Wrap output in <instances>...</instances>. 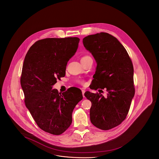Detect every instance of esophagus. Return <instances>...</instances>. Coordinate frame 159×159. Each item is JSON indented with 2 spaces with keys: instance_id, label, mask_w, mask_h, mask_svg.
Returning <instances> with one entry per match:
<instances>
[{
  "instance_id": "34e87169",
  "label": "esophagus",
  "mask_w": 159,
  "mask_h": 159,
  "mask_svg": "<svg viewBox=\"0 0 159 159\" xmlns=\"http://www.w3.org/2000/svg\"><path fill=\"white\" fill-rule=\"evenodd\" d=\"M81 91H82V94H83V97L84 98V93H85V90H83V89Z\"/></svg>"
}]
</instances>
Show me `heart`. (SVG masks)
<instances>
[{"instance_id": "b5f03b06", "label": "heart", "mask_w": 159, "mask_h": 159, "mask_svg": "<svg viewBox=\"0 0 159 159\" xmlns=\"http://www.w3.org/2000/svg\"><path fill=\"white\" fill-rule=\"evenodd\" d=\"M86 57H89V56H85V57H83L82 59H84V58H86ZM80 83L81 84H83V81H79Z\"/></svg>"}]
</instances>
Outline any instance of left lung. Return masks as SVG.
I'll return each instance as SVG.
<instances>
[{"label":"left lung","mask_w":159,"mask_h":159,"mask_svg":"<svg viewBox=\"0 0 159 159\" xmlns=\"http://www.w3.org/2000/svg\"><path fill=\"white\" fill-rule=\"evenodd\" d=\"M83 42L97 63L91 89L108 92L105 97L100 93H84L92 102L90 121L100 129L109 130L125 120L134 98L132 62L123 45L110 34L89 35Z\"/></svg>","instance_id":"left-lung-1"}]
</instances>
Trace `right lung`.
Instances as JSON below:
<instances>
[{"instance_id": "add662e5", "label": "right lung", "mask_w": 159, "mask_h": 159, "mask_svg": "<svg viewBox=\"0 0 159 159\" xmlns=\"http://www.w3.org/2000/svg\"><path fill=\"white\" fill-rule=\"evenodd\" d=\"M77 37L38 41L25 55L21 85L25 104L38 125L55 135L63 134L72 121V114L83 99L81 90L59 93L52 86L64 77L68 61L78 47Z\"/></svg>"}]
</instances>
